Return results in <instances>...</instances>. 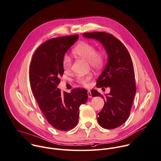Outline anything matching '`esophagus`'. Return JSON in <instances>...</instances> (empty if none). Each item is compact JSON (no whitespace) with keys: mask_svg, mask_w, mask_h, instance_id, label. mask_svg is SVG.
Listing matches in <instances>:
<instances>
[{"mask_svg":"<svg viewBox=\"0 0 161 161\" xmlns=\"http://www.w3.org/2000/svg\"><path fill=\"white\" fill-rule=\"evenodd\" d=\"M88 98H92V97L90 90H88Z\"/></svg>","mask_w":161,"mask_h":161,"instance_id":"34e87169","label":"esophagus"}]
</instances>
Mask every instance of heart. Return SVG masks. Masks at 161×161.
<instances>
[{"instance_id":"b5f03b06","label":"heart","mask_w":161,"mask_h":161,"mask_svg":"<svg viewBox=\"0 0 161 161\" xmlns=\"http://www.w3.org/2000/svg\"><path fill=\"white\" fill-rule=\"evenodd\" d=\"M73 53L78 57L87 60L90 66L94 69L100 68L103 66L105 59V54L102 51L96 50L93 44L86 41L79 42L73 49ZM62 64L65 71L69 70L71 66V58L65 55L63 58ZM92 78V73H89L84 76H79L77 81L80 84L88 86Z\"/></svg>"}]
</instances>
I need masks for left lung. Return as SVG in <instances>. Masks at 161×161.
Segmentation results:
<instances>
[{
	"instance_id": "1",
	"label": "left lung",
	"mask_w": 161,
	"mask_h": 161,
	"mask_svg": "<svg viewBox=\"0 0 161 161\" xmlns=\"http://www.w3.org/2000/svg\"><path fill=\"white\" fill-rule=\"evenodd\" d=\"M87 38L95 39L103 46L108 61L97 81L98 88L109 87L105 96L92 90L93 97L104 99V106L97 115L101 127L113 129L122 125L129 118L136 93L135 74L130 54L123 43L113 35L103 32L84 33Z\"/></svg>"
}]
</instances>
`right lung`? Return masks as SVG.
I'll return each instance as SVG.
<instances>
[{"instance_id":"right-lung-1","label":"right lung","mask_w":161,"mask_h":161,"mask_svg":"<svg viewBox=\"0 0 161 161\" xmlns=\"http://www.w3.org/2000/svg\"><path fill=\"white\" fill-rule=\"evenodd\" d=\"M78 39L76 34L44 42L34 53L30 64L31 88L39 108L48 123L61 131L77 125L80 106L88 100L85 88H75L68 93L57 88L64 73L63 58Z\"/></svg>"}]
</instances>
